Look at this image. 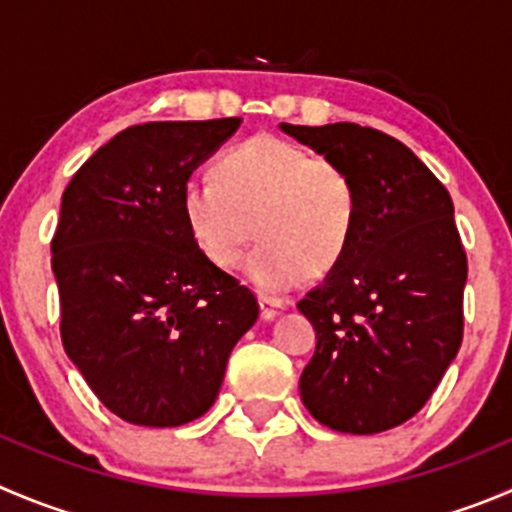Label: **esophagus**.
I'll return each mask as SVG.
<instances>
[{
  "label": "esophagus",
  "instance_id": "1",
  "mask_svg": "<svg viewBox=\"0 0 512 512\" xmlns=\"http://www.w3.org/2000/svg\"><path fill=\"white\" fill-rule=\"evenodd\" d=\"M259 304H261V319L271 321L284 311V301L279 299H271V296H259Z\"/></svg>",
  "mask_w": 512,
  "mask_h": 512
}]
</instances>
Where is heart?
<instances>
[{"label":"heart","mask_w":512,"mask_h":512,"mask_svg":"<svg viewBox=\"0 0 512 512\" xmlns=\"http://www.w3.org/2000/svg\"><path fill=\"white\" fill-rule=\"evenodd\" d=\"M180 211L198 251L218 269L241 264L259 231L264 241L248 259V276L261 289L284 291L309 271L321 276L344 259L359 193L337 160L256 135L226 150L213 178L188 180Z\"/></svg>","instance_id":"heart-1"}]
</instances>
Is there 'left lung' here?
Here are the masks:
<instances>
[{
  "instance_id": "left-lung-1",
  "label": "left lung",
  "mask_w": 512,
  "mask_h": 512,
  "mask_svg": "<svg viewBox=\"0 0 512 512\" xmlns=\"http://www.w3.org/2000/svg\"><path fill=\"white\" fill-rule=\"evenodd\" d=\"M281 130L342 163L359 193L344 259L296 304L316 332L301 402L337 432L392 430L425 407L462 344L467 253L452 198L405 143L374 128Z\"/></svg>"
}]
</instances>
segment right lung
<instances>
[{
  "label": "right lung",
  "instance_id": "right-lung-1",
  "mask_svg": "<svg viewBox=\"0 0 512 512\" xmlns=\"http://www.w3.org/2000/svg\"><path fill=\"white\" fill-rule=\"evenodd\" d=\"M241 118L130 125L82 163L52 236L67 357L130 425L206 415L259 301L198 251L180 211L193 168Z\"/></svg>",
  "mask_w": 512,
  "mask_h": 512
}]
</instances>
